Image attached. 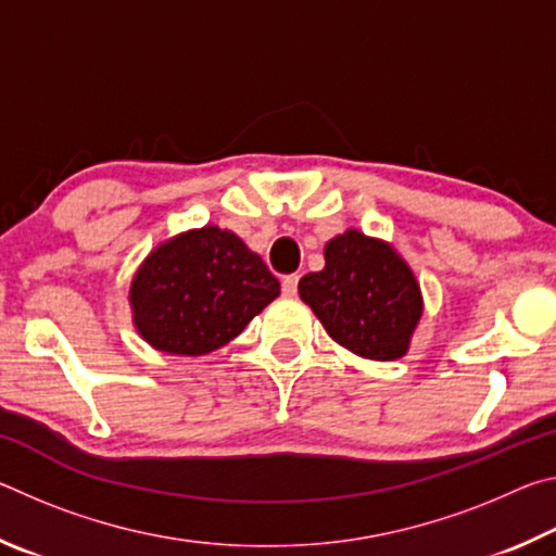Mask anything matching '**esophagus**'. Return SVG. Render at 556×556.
<instances>
[{"mask_svg": "<svg viewBox=\"0 0 556 556\" xmlns=\"http://www.w3.org/2000/svg\"><path fill=\"white\" fill-rule=\"evenodd\" d=\"M296 287H299V275H289L281 279V291H285V296H294Z\"/></svg>", "mask_w": 556, "mask_h": 556, "instance_id": "esophagus-1", "label": "esophagus"}]
</instances>
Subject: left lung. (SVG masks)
<instances>
[{
	"label": "left lung",
	"instance_id": "1",
	"mask_svg": "<svg viewBox=\"0 0 556 556\" xmlns=\"http://www.w3.org/2000/svg\"><path fill=\"white\" fill-rule=\"evenodd\" d=\"M324 260L321 271L299 279V296L326 333L368 361L407 355L425 299L400 252L380 238L345 230L326 242Z\"/></svg>",
	"mask_w": 556,
	"mask_h": 556
}]
</instances>
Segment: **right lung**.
I'll return each mask as SVG.
<instances>
[{
  "label": "right lung",
  "mask_w": 556,
  "mask_h": 556,
  "mask_svg": "<svg viewBox=\"0 0 556 556\" xmlns=\"http://www.w3.org/2000/svg\"><path fill=\"white\" fill-rule=\"evenodd\" d=\"M279 296V281L232 230L205 225L159 242L129 285L131 324L168 355L218 351Z\"/></svg>",
  "instance_id": "add662e5"
}]
</instances>
